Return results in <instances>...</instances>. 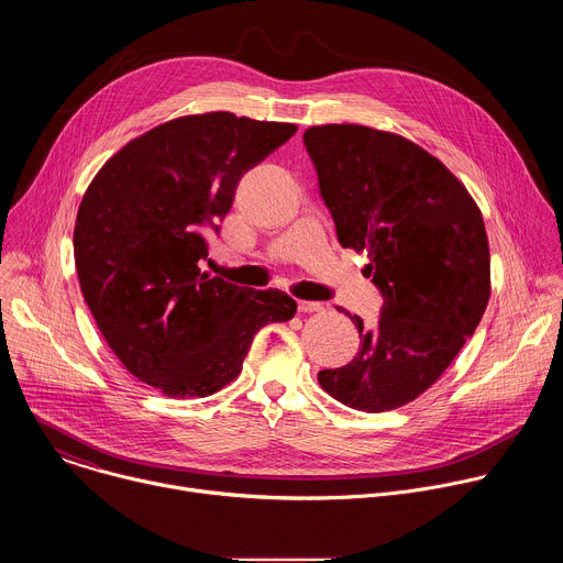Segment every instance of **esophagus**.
<instances>
[{"label":"esophagus","mask_w":563,"mask_h":563,"mask_svg":"<svg viewBox=\"0 0 563 563\" xmlns=\"http://www.w3.org/2000/svg\"><path fill=\"white\" fill-rule=\"evenodd\" d=\"M298 309H300V311L311 313V311H323V309H325V305H323V302H318V300H298Z\"/></svg>","instance_id":"obj_1"}]
</instances>
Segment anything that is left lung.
Wrapping results in <instances>:
<instances>
[{
    "instance_id": "1",
    "label": "left lung",
    "mask_w": 563,
    "mask_h": 563,
    "mask_svg": "<svg viewBox=\"0 0 563 563\" xmlns=\"http://www.w3.org/2000/svg\"><path fill=\"white\" fill-rule=\"evenodd\" d=\"M302 142L339 243L367 252L383 296L352 363L320 369L343 406L387 412L423 394L474 334L490 298L484 218L467 189L419 144L361 124H325Z\"/></svg>"
}]
</instances>
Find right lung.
Wrapping results in <instances>:
<instances>
[{"label":"right lung","instance_id":"add662e5","mask_svg":"<svg viewBox=\"0 0 563 563\" xmlns=\"http://www.w3.org/2000/svg\"><path fill=\"white\" fill-rule=\"evenodd\" d=\"M294 133L227 111L185 115L131 140L89 185L73 231L79 287L142 383L209 396L240 374L261 328L294 318L285 291L202 272L240 178Z\"/></svg>","mask_w":563,"mask_h":563}]
</instances>
